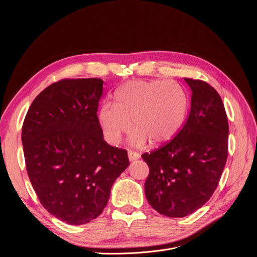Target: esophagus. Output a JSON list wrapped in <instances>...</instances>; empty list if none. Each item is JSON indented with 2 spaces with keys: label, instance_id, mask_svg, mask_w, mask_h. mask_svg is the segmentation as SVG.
I'll use <instances>...</instances> for the list:
<instances>
[{
  "label": "esophagus",
  "instance_id": "esophagus-1",
  "mask_svg": "<svg viewBox=\"0 0 257 257\" xmlns=\"http://www.w3.org/2000/svg\"><path fill=\"white\" fill-rule=\"evenodd\" d=\"M128 157H129V160L130 161H133V160H137L140 158V155L138 153H134L132 151H129L128 152Z\"/></svg>",
  "mask_w": 257,
  "mask_h": 257
}]
</instances>
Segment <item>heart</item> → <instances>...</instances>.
Returning a JSON list of instances; mask_svg holds the SVG:
<instances>
[{
    "mask_svg": "<svg viewBox=\"0 0 257 257\" xmlns=\"http://www.w3.org/2000/svg\"><path fill=\"white\" fill-rule=\"evenodd\" d=\"M114 100V105L104 103L98 112L104 137L111 145L119 143L130 125L132 145L167 144L182 128L188 110L186 92L173 80L129 81L116 90Z\"/></svg>",
    "mask_w": 257,
    "mask_h": 257,
    "instance_id": "1",
    "label": "heart"
}]
</instances>
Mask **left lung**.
<instances>
[{
    "label": "left lung",
    "instance_id": "1",
    "mask_svg": "<svg viewBox=\"0 0 257 257\" xmlns=\"http://www.w3.org/2000/svg\"><path fill=\"white\" fill-rule=\"evenodd\" d=\"M192 89L185 124L169 143L143 159L149 167L145 194L160 214L195 212L217 188L228 155V119L218 91L202 80L184 78Z\"/></svg>",
    "mask_w": 257,
    "mask_h": 257
}]
</instances>
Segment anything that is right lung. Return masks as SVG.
<instances>
[{
    "label": "right lung",
    "instance_id": "obj_1",
    "mask_svg": "<svg viewBox=\"0 0 257 257\" xmlns=\"http://www.w3.org/2000/svg\"><path fill=\"white\" fill-rule=\"evenodd\" d=\"M102 93L101 79H62L34 99L22 128L27 173L39 202L71 225L99 217L129 166L127 151L103 139L97 115Z\"/></svg>",
    "mask_w": 257,
    "mask_h": 257
}]
</instances>
